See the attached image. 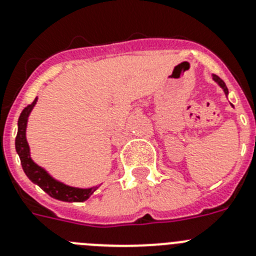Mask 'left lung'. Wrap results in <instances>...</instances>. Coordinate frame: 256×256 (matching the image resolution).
I'll return each mask as SVG.
<instances>
[{"label": "left lung", "instance_id": "1", "mask_svg": "<svg viewBox=\"0 0 256 256\" xmlns=\"http://www.w3.org/2000/svg\"><path fill=\"white\" fill-rule=\"evenodd\" d=\"M212 78H214V82H216V83H218V86H220V87L221 88H222V90H224V92H225V95H226L228 96V94H229V92H228V87H226V86H225V83H224V80H222V79H220V78H218V75H212Z\"/></svg>", "mask_w": 256, "mask_h": 256}]
</instances>
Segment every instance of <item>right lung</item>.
I'll return each mask as SVG.
<instances>
[{"label":"right lung","instance_id":"add662e5","mask_svg":"<svg viewBox=\"0 0 256 256\" xmlns=\"http://www.w3.org/2000/svg\"><path fill=\"white\" fill-rule=\"evenodd\" d=\"M36 102H38V98L34 100L32 104L27 105L22 110L20 116H19L18 132H16V138H15V150L18 152L19 158H20V164H22V168L24 170L26 176L34 184H38V188H42L46 194L50 195L54 199H58V200L62 202L87 200L88 198L91 196L98 190V186L90 188H79L68 186V184L54 180V178L49 174L48 172L42 169V166H38L31 158L28 143H27V139H26V128H27L28 116L32 109H34V106H35Z\"/></svg>","mask_w":256,"mask_h":256}]
</instances>
